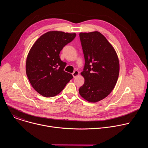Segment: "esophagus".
I'll list each match as a JSON object with an SVG mask.
<instances>
[{
    "label": "esophagus",
    "instance_id": "esophagus-1",
    "mask_svg": "<svg viewBox=\"0 0 148 148\" xmlns=\"http://www.w3.org/2000/svg\"><path fill=\"white\" fill-rule=\"evenodd\" d=\"M78 75H79V71H77V70L74 71V73H73V77H74V78L76 77H77Z\"/></svg>",
    "mask_w": 148,
    "mask_h": 148
}]
</instances>
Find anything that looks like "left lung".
Here are the masks:
<instances>
[{
    "mask_svg": "<svg viewBox=\"0 0 148 148\" xmlns=\"http://www.w3.org/2000/svg\"><path fill=\"white\" fill-rule=\"evenodd\" d=\"M85 66L81 73L85 79L80 95L90 102L107 97L114 88L119 73L117 54L110 42L98 32L80 33Z\"/></svg>",
    "mask_w": 148,
    "mask_h": 148,
    "instance_id": "left-lung-1",
    "label": "left lung"
}]
</instances>
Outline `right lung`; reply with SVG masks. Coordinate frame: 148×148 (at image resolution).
<instances>
[{
  "label": "right lung",
  "mask_w": 148,
  "mask_h": 148,
  "mask_svg": "<svg viewBox=\"0 0 148 148\" xmlns=\"http://www.w3.org/2000/svg\"><path fill=\"white\" fill-rule=\"evenodd\" d=\"M75 36V33L48 32L41 36L30 49L26 59V74L33 88L42 96L58 95L73 78L64 71L66 62L61 60L59 54Z\"/></svg>",
  "instance_id": "add662e5"
}]
</instances>
